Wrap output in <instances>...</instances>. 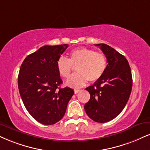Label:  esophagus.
I'll list each match as a JSON object with an SVG mask.
<instances>
[{
    "label": "esophagus",
    "mask_w": 150,
    "mask_h": 150,
    "mask_svg": "<svg viewBox=\"0 0 150 150\" xmlns=\"http://www.w3.org/2000/svg\"><path fill=\"white\" fill-rule=\"evenodd\" d=\"M79 92H80V90H74V93L75 94H77Z\"/></svg>",
    "instance_id": "esophagus-1"
}]
</instances>
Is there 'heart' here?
I'll list each match as a JSON object with an SVG mask.
<instances>
[{
    "instance_id": "1",
    "label": "heart",
    "mask_w": 150,
    "mask_h": 150,
    "mask_svg": "<svg viewBox=\"0 0 150 150\" xmlns=\"http://www.w3.org/2000/svg\"><path fill=\"white\" fill-rule=\"evenodd\" d=\"M77 66L75 74L67 80V83L73 88L83 86L87 81L95 82L104 74L107 67V60L101 52L88 48L80 47L70 52L69 58L60 57L57 60V69L61 76L69 78L74 67Z\"/></svg>"
}]
</instances>
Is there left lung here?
Wrapping results in <instances>:
<instances>
[{
	"label": "left lung",
	"mask_w": 150,
	"mask_h": 150,
	"mask_svg": "<svg viewBox=\"0 0 150 150\" xmlns=\"http://www.w3.org/2000/svg\"><path fill=\"white\" fill-rule=\"evenodd\" d=\"M95 45L106 55L108 64L103 76L86 88L90 99L84 108L92 120L104 123L115 118L126 106L132 89V76L124 55L107 44Z\"/></svg>",
	"instance_id": "left-lung-1"
}]
</instances>
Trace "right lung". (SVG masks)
Masks as SVG:
<instances>
[{
	"label": "right lung",
	"mask_w": 150,
	"mask_h": 150,
	"mask_svg": "<svg viewBox=\"0 0 150 150\" xmlns=\"http://www.w3.org/2000/svg\"><path fill=\"white\" fill-rule=\"evenodd\" d=\"M68 44L44 46L28 55L20 67L18 87L28 112L42 125H54L63 117L68 102L74 94L62 88L56 62Z\"/></svg>",
	"instance_id": "add662e5"
}]
</instances>
